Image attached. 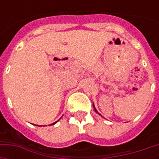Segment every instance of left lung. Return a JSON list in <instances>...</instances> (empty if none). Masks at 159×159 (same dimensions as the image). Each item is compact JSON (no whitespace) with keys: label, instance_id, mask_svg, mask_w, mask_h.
<instances>
[{"label":"left lung","instance_id":"left-lung-1","mask_svg":"<svg viewBox=\"0 0 159 159\" xmlns=\"http://www.w3.org/2000/svg\"><path fill=\"white\" fill-rule=\"evenodd\" d=\"M93 109H94V111H96L97 113H99V112H98V111H97L96 109H95V107H94V105H93ZM99 114H100V113H99Z\"/></svg>","mask_w":159,"mask_h":159}]
</instances>
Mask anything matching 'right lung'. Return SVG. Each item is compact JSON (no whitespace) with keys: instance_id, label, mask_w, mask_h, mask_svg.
Returning a JSON list of instances; mask_svg holds the SVG:
<instances>
[{"instance_id":"right-lung-1","label":"right lung","mask_w":159,"mask_h":159,"mask_svg":"<svg viewBox=\"0 0 159 159\" xmlns=\"http://www.w3.org/2000/svg\"><path fill=\"white\" fill-rule=\"evenodd\" d=\"M58 121H59V120H58ZM58 121H57V122H58ZM57 122H55V123H52V124H54V123H57Z\"/></svg>"}]
</instances>
